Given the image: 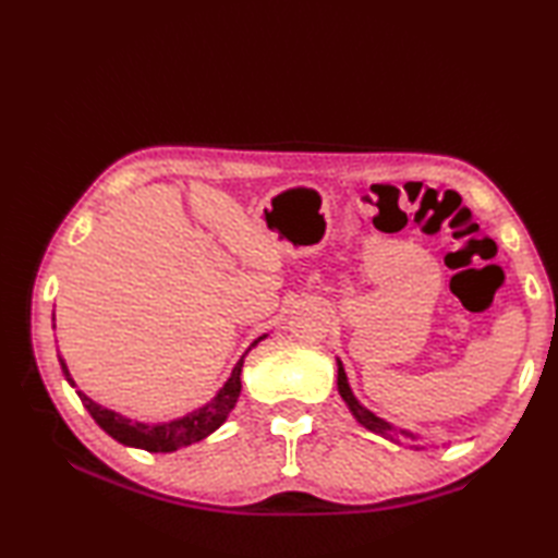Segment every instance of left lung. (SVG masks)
<instances>
[{"mask_svg": "<svg viewBox=\"0 0 558 558\" xmlns=\"http://www.w3.org/2000/svg\"><path fill=\"white\" fill-rule=\"evenodd\" d=\"M337 391H339V396H342V401L347 403V409L352 411V415L356 418L359 426H364L366 430L376 433V436H381L386 440L396 442V446H409V448H415V450L423 448L421 446L423 438L418 436V433L393 426V423L379 418V415H376L374 411H369V409H366V405L359 403V399H356L354 391H352V386H349L344 364H342V359H339V356H337Z\"/></svg>", "mask_w": 558, "mask_h": 558, "instance_id": "1", "label": "left lung"}]
</instances>
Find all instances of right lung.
<instances>
[{
    "mask_svg": "<svg viewBox=\"0 0 558 558\" xmlns=\"http://www.w3.org/2000/svg\"><path fill=\"white\" fill-rule=\"evenodd\" d=\"M268 335H260L258 339H253V344L245 349L243 356L235 362L233 372L226 384L221 386L219 391L211 401H206L199 409L189 411L186 415H179V418L172 421H159V423H143V421H132L128 415H122L118 411H110L106 405H100L86 396L83 391H75L78 393V399L86 405L88 413L93 415V421L98 423V426L108 433L110 438H116L122 446H130V448H140V450H147V452H174L179 448H186L192 446V442H199L206 436H211L216 428H221L226 418H229V413L233 411L235 401H239L241 396V369H243V359L245 354L251 352L253 347H256L260 339H266ZM59 364H61V372L65 376V381H69L73 389H78L73 381V376L69 372V366H65V359L59 354Z\"/></svg>",
    "mask_w": 558,
    "mask_h": 558,
    "instance_id": "obj_1",
    "label": "right lung"
}]
</instances>
